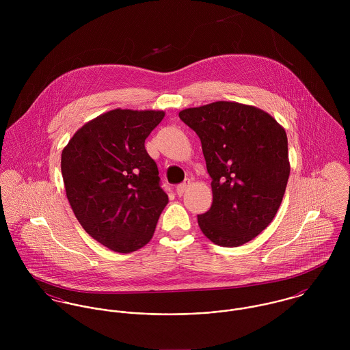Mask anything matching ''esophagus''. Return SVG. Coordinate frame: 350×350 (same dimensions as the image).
<instances>
[{"mask_svg": "<svg viewBox=\"0 0 350 350\" xmlns=\"http://www.w3.org/2000/svg\"><path fill=\"white\" fill-rule=\"evenodd\" d=\"M189 186H190V179H186L182 185H179V186L176 187V194H178L179 197H182V196L186 193V190L189 189Z\"/></svg>", "mask_w": 350, "mask_h": 350, "instance_id": "34e87169", "label": "esophagus"}]
</instances>
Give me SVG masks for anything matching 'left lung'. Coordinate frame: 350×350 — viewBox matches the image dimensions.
I'll return each mask as SVG.
<instances>
[{
    "instance_id": "left-lung-1",
    "label": "left lung",
    "mask_w": 350,
    "mask_h": 350,
    "mask_svg": "<svg viewBox=\"0 0 350 350\" xmlns=\"http://www.w3.org/2000/svg\"><path fill=\"white\" fill-rule=\"evenodd\" d=\"M180 120L200 139L211 178V207L198 215L203 234L240 247L273 219L290 176L286 131L261 109L218 100L185 109Z\"/></svg>"
}]
</instances>
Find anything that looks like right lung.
<instances>
[{"instance_id": "obj_1", "label": "right lung", "mask_w": 350, "mask_h": 350, "mask_svg": "<svg viewBox=\"0 0 350 350\" xmlns=\"http://www.w3.org/2000/svg\"><path fill=\"white\" fill-rule=\"evenodd\" d=\"M164 111L116 109L85 124L62 152L66 196L100 244L131 253L150 243L168 203L146 139Z\"/></svg>"}]
</instances>
